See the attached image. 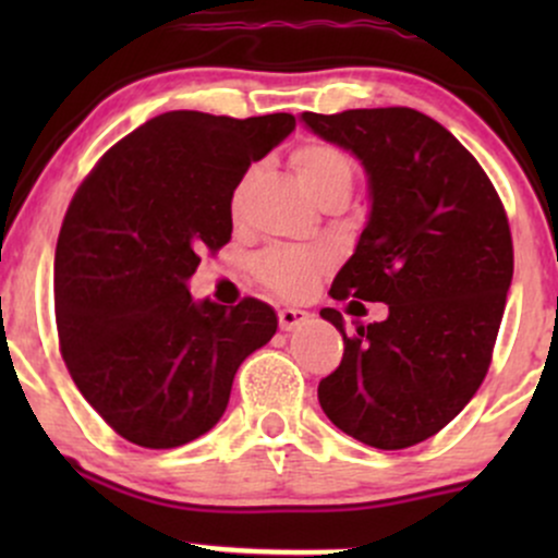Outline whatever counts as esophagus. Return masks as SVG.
<instances>
[{
    "label": "esophagus",
    "instance_id": "1",
    "mask_svg": "<svg viewBox=\"0 0 558 558\" xmlns=\"http://www.w3.org/2000/svg\"><path fill=\"white\" fill-rule=\"evenodd\" d=\"M310 317H312L310 312H304V310H293V306H286V310H280V312H278L280 330H286V332L296 330V328H301V325L310 323Z\"/></svg>",
    "mask_w": 558,
    "mask_h": 558
}]
</instances>
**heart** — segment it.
Listing matches in <instances>:
<instances>
[{
	"instance_id": "1",
	"label": "heart",
	"mask_w": 558,
	"mask_h": 558,
	"mask_svg": "<svg viewBox=\"0 0 558 558\" xmlns=\"http://www.w3.org/2000/svg\"><path fill=\"white\" fill-rule=\"evenodd\" d=\"M291 165L296 170L299 181L304 183V189L310 191L317 204L328 202L330 196H349L354 170H351L349 157L338 151L336 146L323 144V141H306L291 155ZM259 172V168H252L235 185L233 202H230L233 217H241L243 202H246V194L252 191ZM325 265H328V259L319 252L278 246L267 248L257 259V275L262 283L272 288L275 293L286 299H296L310 291L317 275L325 270Z\"/></svg>"
}]
</instances>
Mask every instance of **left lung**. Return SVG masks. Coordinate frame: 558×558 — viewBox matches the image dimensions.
Instances as JSON below:
<instances>
[{
  "label": "left lung",
  "mask_w": 558,
  "mask_h": 558,
  "mask_svg": "<svg viewBox=\"0 0 558 558\" xmlns=\"http://www.w3.org/2000/svg\"><path fill=\"white\" fill-rule=\"evenodd\" d=\"M299 120L351 151L367 175V222L330 296L388 304L383 323H356L354 332L338 310L319 312L345 345L336 373L319 380V407L367 446L422 444L462 412L488 373L514 275L501 198L477 159L417 110Z\"/></svg>",
  "instance_id": "8db88e82"
}]
</instances>
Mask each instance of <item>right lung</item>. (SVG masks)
<instances>
[{"mask_svg": "<svg viewBox=\"0 0 558 558\" xmlns=\"http://www.w3.org/2000/svg\"><path fill=\"white\" fill-rule=\"evenodd\" d=\"M296 128L172 110L99 159L54 252V310L70 377L114 433L175 448L226 414L233 377L278 330L272 306L196 301L204 248L226 246L235 185Z\"/></svg>", "mask_w": 558, "mask_h": 558, "instance_id": "right-lung-1", "label": "right lung"}]
</instances>
